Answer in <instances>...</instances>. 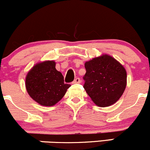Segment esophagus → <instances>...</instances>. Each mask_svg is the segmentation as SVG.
I'll list each match as a JSON object with an SVG mask.
<instances>
[{
    "label": "esophagus",
    "mask_w": 150,
    "mask_h": 150,
    "mask_svg": "<svg viewBox=\"0 0 150 150\" xmlns=\"http://www.w3.org/2000/svg\"><path fill=\"white\" fill-rule=\"evenodd\" d=\"M73 83H81V79L79 78H76L75 79L74 81L73 82H72Z\"/></svg>",
    "instance_id": "1"
}]
</instances>
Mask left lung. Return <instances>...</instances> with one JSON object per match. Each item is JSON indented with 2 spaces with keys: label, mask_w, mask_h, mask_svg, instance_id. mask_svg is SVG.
<instances>
[{
  "label": "left lung",
  "mask_w": 150,
  "mask_h": 150,
  "mask_svg": "<svg viewBox=\"0 0 150 150\" xmlns=\"http://www.w3.org/2000/svg\"><path fill=\"white\" fill-rule=\"evenodd\" d=\"M83 88L100 107L111 105L121 97L127 84L123 67L109 55L93 58L85 63Z\"/></svg>",
  "instance_id": "1"
}]
</instances>
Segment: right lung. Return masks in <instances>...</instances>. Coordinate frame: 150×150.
<instances>
[{
  "mask_svg": "<svg viewBox=\"0 0 150 150\" xmlns=\"http://www.w3.org/2000/svg\"><path fill=\"white\" fill-rule=\"evenodd\" d=\"M25 86L30 97L45 106L55 105L71 86L64 83L63 75L56 69L54 61L44 62L33 67L27 75Z\"/></svg>",
  "mask_w": 150,
  "mask_h": 150,
  "instance_id": "1",
  "label": "right lung"
}]
</instances>
